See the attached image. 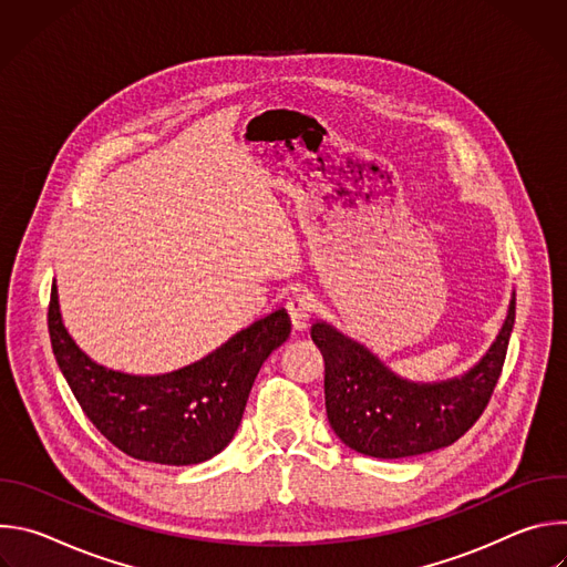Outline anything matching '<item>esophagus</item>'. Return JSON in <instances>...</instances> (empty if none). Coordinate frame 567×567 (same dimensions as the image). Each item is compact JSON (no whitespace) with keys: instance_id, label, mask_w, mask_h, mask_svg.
<instances>
[{"instance_id":"obj_1","label":"esophagus","mask_w":567,"mask_h":567,"mask_svg":"<svg viewBox=\"0 0 567 567\" xmlns=\"http://www.w3.org/2000/svg\"><path fill=\"white\" fill-rule=\"evenodd\" d=\"M287 311H289L293 330L302 332L316 313V300L305 291H296L287 300Z\"/></svg>"}]
</instances>
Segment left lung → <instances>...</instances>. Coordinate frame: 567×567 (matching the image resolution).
<instances>
[{
	"label": "left lung",
	"instance_id": "1",
	"mask_svg": "<svg viewBox=\"0 0 567 567\" xmlns=\"http://www.w3.org/2000/svg\"><path fill=\"white\" fill-rule=\"evenodd\" d=\"M516 300L489 352L466 374L415 383L390 372L368 348L328 322H313L311 339L326 359V409L339 440L357 453L396 460L460 440L487 409L501 379L514 330Z\"/></svg>",
	"mask_w": 567,
	"mask_h": 567
}]
</instances>
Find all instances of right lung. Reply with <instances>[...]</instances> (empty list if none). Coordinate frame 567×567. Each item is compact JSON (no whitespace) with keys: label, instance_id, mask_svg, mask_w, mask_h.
<instances>
[{"label":"right lung","instance_id":"right-lung-1","mask_svg":"<svg viewBox=\"0 0 567 567\" xmlns=\"http://www.w3.org/2000/svg\"><path fill=\"white\" fill-rule=\"evenodd\" d=\"M289 332L287 311L276 309L182 370L136 377L94 363L73 343L51 287V348L73 396L118 451L143 462L186 466L224 451L262 363Z\"/></svg>","mask_w":567,"mask_h":567}]
</instances>
